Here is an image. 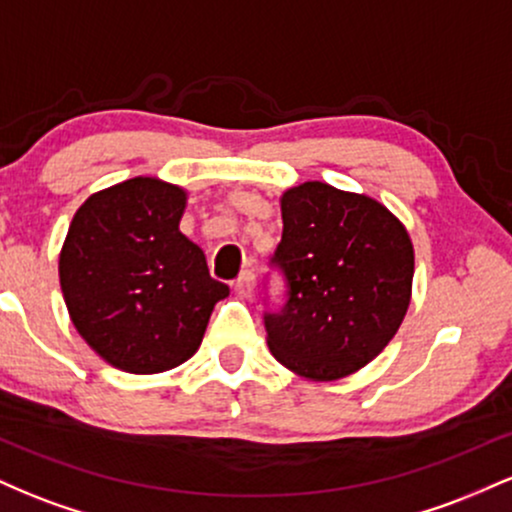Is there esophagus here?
<instances>
[{
  "label": "esophagus",
  "instance_id": "esophagus-1",
  "mask_svg": "<svg viewBox=\"0 0 512 512\" xmlns=\"http://www.w3.org/2000/svg\"><path fill=\"white\" fill-rule=\"evenodd\" d=\"M233 291H236L240 298H250L252 291H255V274L252 272L240 274V279L233 284Z\"/></svg>",
  "mask_w": 512,
  "mask_h": 512
}]
</instances>
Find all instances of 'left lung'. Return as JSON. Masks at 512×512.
Instances as JSON below:
<instances>
[{"mask_svg":"<svg viewBox=\"0 0 512 512\" xmlns=\"http://www.w3.org/2000/svg\"><path fill=\"white\" fill-rule=\"evenodd\" d=\"M272 262L289 284L279 313H264L276 361L332 383L373 361L411 301L414 245L404 223L368 195L301 182L281 195Z\"/></svg>","mask_w":512,"mask_h":512,"instance_id":"8db88e82","label":"left lung"}]
</instances>
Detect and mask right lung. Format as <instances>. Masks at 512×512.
Instances as JSON below:
<instances>
[{"mask_svg": "<svg viewBox=\"0 0 512 512\" xmlns=\"http://www.w3.org/2000/svg\"><path fill=\"white\" fill-rule=\"evenodd\" d=\"M187 192L158 178L117 182L76 209L60 252V286L76 332L134 375L185 363L228 286L180 233Z\"/></svg>", "mask_w": 512, "mask_h": 512, "instance_id": "add662e5", "label": "right lung"}]
</instances>
